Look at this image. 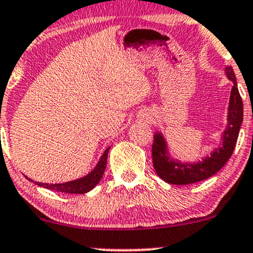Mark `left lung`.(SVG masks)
<instances>
[{"label": "left lung", "instance_id": "left-lung-1", "mask_svg": "<svg viewBox=\"0 0 253 253\" xmlns=\"http://www.w3.org/2000/svg\"><path fill=\"white\" fill-rule=\"evenodd\" d=\"M224 73L233 83L227 113V126L222 132L221 144L210 152L209 156H205L198 162H181L170 156L165 135L161 132L154 134L152 163L157 175L168 184L188 185L208 179L217 173L232 156L243 124L244 109L232 66H227Z\"/></svg>", "mask_w": 253, "mask_h": 253}]
</instances>
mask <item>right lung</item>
I'll list each match as a JSON object with an SVG mask.
<instances>
[{
  "instance_id": "right-lung-1",
  "label": "right lung",
  "mask_w": 253,
  "mask_h": 253,
  "mask_svg": "<svg viewBox=\"0 0 253 253\" xmlns=\"http://www.w3.org/2000/svg\"><path fill=\"white\" fill-rule=\"evenodd\" d=\"M109 148L105 149V151L102 154L101 158L97 162L96 167L92 169L88 174H86L85 176L80 177V179L72 180V181L62 182V184H43V182H37L35 181L36 185L41 186V187L48 188V190L56 191V192H63V193H72V194H83L91 191L92 188H95V186L98 184L99 180L103 176V173L107 167V160H108V152H109ZM29 179V177H27ZM30 181L33 180L29 179Z\"/></svg>"
}]
</instances>
